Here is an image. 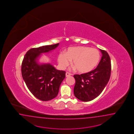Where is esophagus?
<instances>
[{"label": "esophagus", "instance_id": "1", "mask_svg": "<svg viewBox=\"0 0 134 134\" xmlns=\"http://www.w3.org/2000/svg\"><path fill=\"white\" fill-rule=\"evenodd\" d=\"M71 74L70 73H68V72H66V77H68L69 76H71Z\"/></svg>", "mask_w": 134, "mask_h": 134}]
</instances>
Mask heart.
I'll use <instances>...</instances> for the list:
<instances>
[{
  "label": "heart",
  "mask_w": 134,
  "mask_h": 134,
  "mask_svg": "<svg viewBox=\"0 0 134 134\" xmlns=\"http://www.w3.org/2000/svg\"><path fill=\"white\" fill-rule=\"evenodd\" d=\"M100 55L99 51L94 48L77 46L69 47L66 54L61 53L58 57L60 68L64 69L69 65L70 61L80 73H88L94 69L99 63Z\"/></svg>",
  "instance_id": "b5f03b06"
}]
</instances>
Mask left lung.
<instances>
[{
  "label": "left lung",
  "instance_id": "8db88e82",
  "mask_svg": "<svg viewBox=\"0 0 134 134\" xmlns=\"http://www.w3.org/2000/svg\"><path fill=\"white\" fill-rule=\"evenodd\" d=\"M102 56L97 68L87 73L74 76L76 84L74 94L79 100L87 102L99 95L110 79L111 65L109 55L105 50L100 49Z\"/></svg>",
  "mask_w": 134,
  "mask_h": 134
}]
</instances>
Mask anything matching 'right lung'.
I'll return each instance as SVG.
<instances>
[{
    "instance_id": "obj_1",
    "label": "right lung",
    "mask_w": 134,
    "mask_h": 134,
    "mask_svg": "<svg viewBox=\"0 0 134 134\" xmlns=\"http://www.w3.org/2000/svg\"><path fill=\"white\" fill-rule=\"evenodd\" d=\"M59 43L29 49L25 55L21 65V73L26 86L37 99L46 101L55 98L66 72L56 69L50 63L40 64L38 58L42 53L49 52Z\"/></svg>"
}]
</instances>
